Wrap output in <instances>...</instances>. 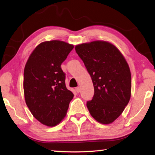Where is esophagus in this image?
<instances>
[{"label": "esophagus", "instance_id": "esophagus-1", "mask_svg": "<svg viewBox=\"0 0 155 155\" xmlns=\"http://www.w3.org/2000/svg\"><path fill=\"white\" fill-rule=\"evenodd\" d=\"M75 90H76V91H77V93H79L80 91H81L79 87H76L75 88Z\"/></svg>", "mask_w": 155, "mask_h": 155}]
</instances>
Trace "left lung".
<instances>
[{
	"label": "left lung",
	"instance_id": "1",
	"mask_svg": "<svg viewBox=\"0 0 155 155\" xmlns=\"http://www.w3.org/2000/svg\"><path fill=\"white\" fill-rule=\"evenodd\" d=\"M90 74L94 95L87 107L103 124L114 122L124 111L131 96V74L124 57L107 41L96 40L75 46Z\"/></svg>",
	"mask_w": 155,
	"mask_h": 155
}]
</instances>
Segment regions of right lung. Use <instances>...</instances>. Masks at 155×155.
Segmentation results:
<instances>
[{"mask_svg": "<svg viewBox=\"0 0 155 155\" xmlns=\"http://www.w3.org/2000/svg\"><path fill=\"white\" fill-rule=\"evenodd\" d=\"M74 45L60 40L38 44L24 70L23 88L26 104L33 117L47 127L59 124L74 97L65 87L61 65Z\"/></svg>", "mask_w": 155, "mask_h": 155, "instance_id": "add662e5", "label": "right lung"}]
</instances>
